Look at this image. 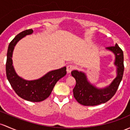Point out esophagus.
I'll list each match as a JSON object with an SVG mask.
<instances>
[{
	"label": "esophagus",
	"mask_w": 130,
	"mask_h": 130,
	"mask_svg": "<svg viewBox=\"0 0 130 130\" xmlns=\"http://www.w3.org/2000/svg\"><path fill=\"white\" fill-rule=\"evenodd\" d=\"M74 68H75L74 65H72V64L68 65L67 66V72L68 73H70V72L74 69Z\"/></svg>",
	"instance_id": "1"
}]
</instances>
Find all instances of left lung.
<instances>
[{
    "label": "left lung",
    "mask_w": 130,
    "mask_h": 130,
    "mask_svg": "<svg viewBox=\"0 0 130 130\" xmlns=\"http://www.w3.org/2000/svg\"><path fill=\"white\" fill-rule=\"evenodd\" d=\"M106 49L112 52L115 55V65L117 67V75L110 85L103 88H98L88 81L87 75L82 72L73 70L71 73L76 80L73 88V96L76 100L85 106H95L105 103L113 97L118 90L122 80L124 72L123 52L117 43Z\"/></svg>",
    "instance_id": "obj_1"
}]
</instances>
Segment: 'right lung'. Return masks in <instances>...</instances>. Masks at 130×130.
Instances as JSON below:
<instances>
[{
  "label": "right lung",
  "mask_w": 130,
  "mask_h": 130,
  "mask_svg": "<svg viewBox=\"0 0 130 130\" xmlns=\"http://www.w3.org/2000/svg\"><path fill=\"white\" fill-rule=\"evenodd\" d=\"M32 29L20 32L9 43L7 54V78L15 92L20 97L32 102H39L50 96L56 83L67 74L66 67L48 72L37 80H26L16 73L12 62V54L15 45L20 39L27 35H30Z\"/></svg>",
  "instance_id": "1"
}]
</instances>
